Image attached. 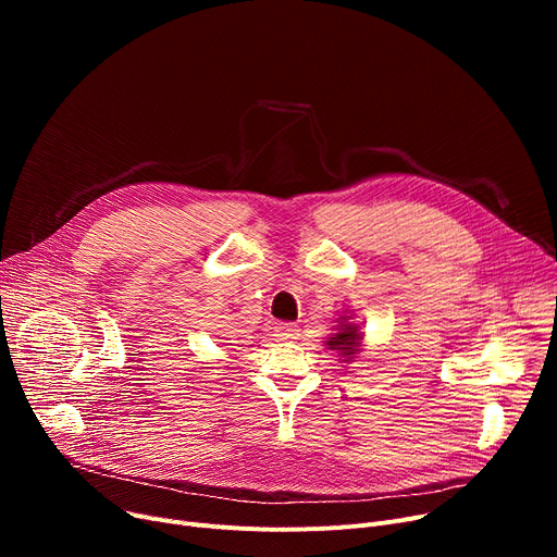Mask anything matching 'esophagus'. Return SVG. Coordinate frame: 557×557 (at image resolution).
Segmentation results:
<instances>
[{
    "instance_id": "obj_1",
    "label": "esophagus",
    "mask_w": 557,
    "mask_h": 557,
    "mask_svg": "<svg viewBox=\"0 0 557 557\" xmlns=\"http://www.w3.org/2000/svg\"><path fill=\"white\" fill-rule=\"evenodd\" d=\"M277 341H294L298 338V325L296 323H275L273 327Z\"/></svg>"
}]
</instances>
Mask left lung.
Here are the masks:
<instances>
[{
    "label": "left lung",
    "instance_id": "left-lung-1",
    "mask_svg": "<svg viewBox=\"0 0 557 557\" xmlns=\"http://www.w3.org/2000/svg\"><path fill=\"white\" fill-rule=\"evenodd\" d=\"M359 341H361L359 325H352V323H349V318H343L338 332L334 334V338L327 341V345H330V349H338V352L347 361H352L355 355L359 352Z\"/></svg>",
    "mask_w": 557,
    "mask_h": 557
}]
</instances>
